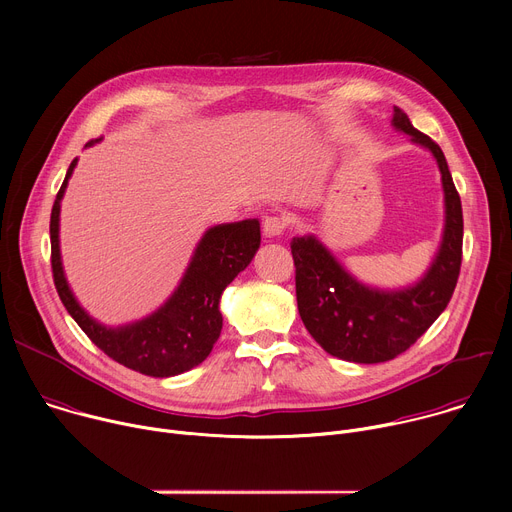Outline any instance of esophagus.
<instances>
[{
	"mask_svg": "<svg viewBox=\"0 0 512 512\" xmlns=\"http://www.w3.org/2000/svg\"><path fill=\"white\" fill-rule=\"evenodd\" d=\"M287 229V218L281 214H269L263 218V235L279 237Z\"/></svg>",
	"mask_w": 512,
	"mask_h": 512,
	"instance_id": "esophagus-1",
	"label": "esophagus"
}]
</instances>
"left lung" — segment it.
<instances>
[{"mask_svg": "<svg viewBox=\"0 0 512 512\" xmlns=\"http://www.w3.org/2000/svg\"><path fill=\"white\" fill-rule=\"evenodd\" d=\"M393 127L427 148L442 172L446 225L427 273L411 287L383 291L356 281L314 235L291 239L304 326L328 354L360 364L391 360L415 344L450 304L462 265V202L446 156L399 107L393 113Z\"/></svg>", "mask_w": 512, "mask_h": 512, "instance_id": "1", "label": "left lung"}]
</instances>
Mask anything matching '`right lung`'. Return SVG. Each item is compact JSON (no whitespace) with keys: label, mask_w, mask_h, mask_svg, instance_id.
I'll list each match as a JSON object with an SVG mask.
<instances>
[{"label":"right lung","mask_w":512,"mask_h":512,"mask_svg":"<svg viewBox=\"0 0 512 512\" xmlns=\"http://www.w3.org/2000/svg\"><path fill=\"white\" fill-rule=\"evenodd\" d=\"M99 139H91L85 148ZM75 166L77 160H72L50 214L52 277L66 312L109 358L131 371L162 379L194 369L210 354L214 342L221 336L223 316L218 310V302H221L225 287L255 257L261 243L259 221L249 218V221L208 229L200 239L178 289L160 310L139 322L107 328L79 306L66 283L60 261V200Z\"/></svg>","instance_id":"add662e5"}]
</instances>
